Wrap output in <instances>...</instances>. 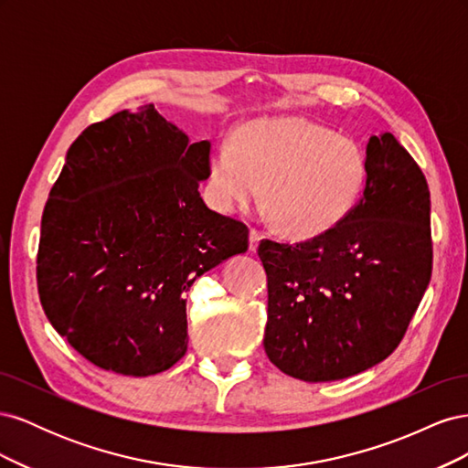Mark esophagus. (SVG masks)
<instances>
[{
  "label": "esophagus",
  "mask_w": 468,
  "mask_h": 468,
  "mask_svg": "<svg viewBox=\"0 0 468 468\" xmlns=\"http://www.w3.org/2000/svg\"><path fill=\"white\" fill-rule=\"evenodd\" d=\"M260 239H261V234H260L256 229H251V230H250V250H251V251L258 250Z\"/></svg>",
  "instance_id": "34e87169"
}]
</instances>
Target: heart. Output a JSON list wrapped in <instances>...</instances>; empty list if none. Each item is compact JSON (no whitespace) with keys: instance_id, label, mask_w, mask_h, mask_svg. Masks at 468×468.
I'll list each match as a JSON object with an SVG mask.
<instances>
[{"instance_id":"1","label":"heart","mask_w":468,"mask_h":468,"mask_svg":"<svg viewBox=\"0 0 468 468\" xmlns=\"http://www.w3.org/2000/svg\"><path fill=\"white\" fill-rule=\"evenodd\" d=\"M367 155L356 140L301 117L242 126L232 144H217L208 162V195L232 215L261 199L296 238L330 232L357 205Z\"/></svg>"}]
</instances>
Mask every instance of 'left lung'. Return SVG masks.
<instances>
[{
    "mask_svg": "<svg viewBox=\"0 0 468 468\" xmlns=\"http://www.w3.org/2000/svg\"><path fill=\"white\" fill-rule=\"evenodd\" d=\"M263 347L285 375L347 378L399 347L431 279L430 189L390 133L367 143L363 197L330 232L299 244L263 239Z\"/></svg>",
    "mask_w": 468,
    "mask_h": 468,
    "instance_id": "left-lung-1",
    "label": "left lung"
}]
</instances>
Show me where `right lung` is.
<instances>
[{"label": "right lung", "mask_w": 468, "mask_h": 468, "mask_svg": "<svg viewBox=\"0 0 468 468\" xmlns=\"http://www.w3.org/2000/svg\"><path fill=\"white\" fill-rule=\"evenodd\" d=\"M210 143L154 105L90 124L42 212L37 282L45 314L80 356L129 377L187 351V291L248 250V226L199 193Z\"/></svg>", "instance_id": "obj_1"}]
</instances>
